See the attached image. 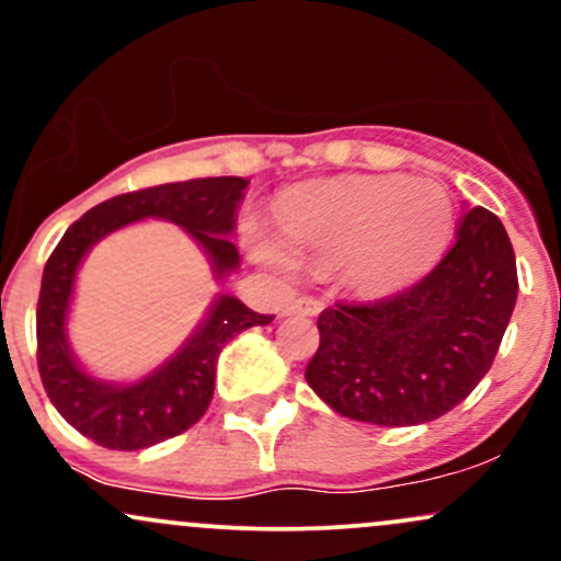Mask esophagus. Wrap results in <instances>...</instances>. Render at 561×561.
Masks as SVG:
<instances>
[{
	"mask_svg": "<svg viewBox=\"0 0 561 561\" xmlns=\"http://www.w3.org/2000/svg\"><path fill=\"white\" fill-rule=\"evenodd\" d=\"M321 311V302L313 300V298H298L293 302H287L285 308H282V317H317Z\"/></svg>",
	"mask_w": 561,
	"mask_h": 561,
	"instance_id": "34e87169",
	"label": "esophagus"
}]
</instances>
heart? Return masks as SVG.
I'll list each match as a JSON object with an SVG mask.
<instances>
[{
    "label": "heart",
    "instance_id": "1",
    "mask_svg": "<svg viewBox=\"0 0 561 561\" xmlns=\"http://www.w3.org/2000/svg\"><path fill=\"white\" fill-rule=\"evenodd\" d=\"M272 231L250 224L248 250L255 263L295 276L300 263L343 266L345 279L364 293L411 285L440 259L454 208L440 186L405 176H351L298 186L276 208Z\"/></svg>",
    "mask_w": 561,
    "mask_h": 561
}]
</instances>
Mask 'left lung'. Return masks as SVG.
Wrapping results in <instances>:
<instances>
[{
    "instance_id": "8db88e82",
    "label": "left lung",
    "mask_w": 561,
    "mask_h": 561,
    "mask_svg": "<svg viewBox=\"0 0 561 561\" xmlns=\"http://www.w3.org/2000/svg\"><path fill=\"white\" fill-rule=\"evenodd\" d=\"M465 210L456 244L420 285L321 311L306 382L337 414L379 427L433 422L488 375L517 302V261L491 210Z\"/></svg>"
}]
</instances>
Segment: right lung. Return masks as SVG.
Segmentation results:
<instances>
[{
  "mask_svg": "<svg viewBox=\"0 0 561 561\" xmlns=\"http://www.w3.org/2000/svg\"><path fill=\"white\" fill-rule=\"evenodd\" d=\"M248 184L242 176H210L128 192L94 205L57 242L44 266L36 308L38 375L62 420L89 440L139 450L190 430L214 398L221 347L234 334L274 321L250 311L234 295L216 293L190 337L156 369L137 379H105L79 362L68 337L76 282L89 250L131 224L158 218L195 240L214 279L224 285L242 263L231 237Z\"/></svg>",
  "mask_w": 561,
  "mask_h": 561,
  "instance_id": "right-lung-1",
  "label": "right lung"
}]
</instances>
